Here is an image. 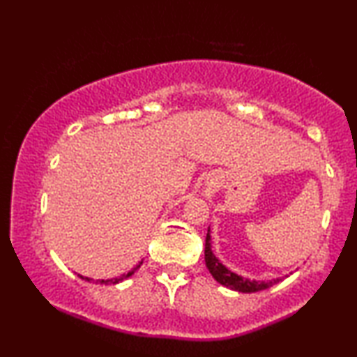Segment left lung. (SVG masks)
Here are the masks:
<instances>
[{
  "mask_svg": "<svg viewBox=\"0 0 357 357\" xmlns=\"http://www.w3.org/2000/svg\"><path fill=\"white\" fill-rule=\"evenodd\" d=\"M204 261H206L208 270L213 275L214 280H216L219 284L226 286L232 291L258 292V291H265V289H268V287L275 286L276 282L281 281V278H276V280H268V281L247 280V278H242V276L236 275L234 271L227 270V268L218 260L216 255H214L211 250V236H209V229L206 234V243H204Z\"/></svg>",
  "mask_w": 357,
  "mask_h": 357,
  "instance_id": "8db88e82",
  "label": "left lung"
}]
</instances>
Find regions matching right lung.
Masks as SVG:
<instances>
[{
	"mask_svg": "<svg viewBox=\"0 0 357 357\" xmlns=\"http://www.w3.org/2000/svg\"><path fill=\"white\" fill-rule=\"evenodd\" d=\"M141 265H143V261H139L138 265H136V266L133 268V270H130L128 273H126V275H121L120 278H114V280H99L97 282H100V284H119L120 281H123V280H126V278H130L131 275H133V273H135L136 270H138V268H139ZM79 278H82V280H86V281H92L91 278H84V276H79Z\"/></svg>",
	"mask_w": 357,
	"mask_h": 357,
	"instance_id": "right-lung-1",
	"label": "right lung"
}]
</instances>
